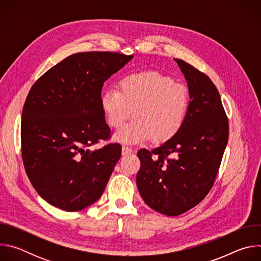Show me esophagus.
<instances>
[{"label":"esophagus","instance_id":"esophagus-1","mask_svg":"<svg viewBox=\"0 0 261 261\" xmlns=\"http://www.w3.org/2000/svg\"><path fill=\"white\" fill-rule=\"evenodd\" d=\"M131 153H133V151L131 150L130 147H128V146H122V155H123V156L129 155V154H131Z\"/></svg>","mask_w":261,"mask_h":261}]
</instances>
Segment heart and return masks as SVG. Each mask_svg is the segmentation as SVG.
<instances>
[{
    "mask_svg": "<svg viewBox=\"0 0 261 261\" xmlns=\"http://www.w3.org/2000/svg\"><path fill=\"white\" fill-rule=\"evenodd\" d=\"M189 102L186 87L156 71L127 74L119 89L109 88L100 97L101 110L110 127L120 128L134 109V121L114 135L116 141L126 144L151 138L156 143L171 139L187 118Z\"/></svg>",
    "mask_w": 261,
    "mask_h": 261,
    "instance_id": "b5f03b06",
    "label": "heart"
}]
</instances>
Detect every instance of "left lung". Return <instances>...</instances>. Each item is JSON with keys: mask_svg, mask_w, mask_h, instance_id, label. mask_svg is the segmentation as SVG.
I'll use <instances>...</instances> for the list:
<instances>
[{"mask_svg": "<svg viewBox=\"0 0 261 261\" xmlns=\"http://www.w3.org/2000/svg\"><path fill=\"white\" fill-rule=\"evenodd\" d=\"M187 82L189 109L180 130L137 156L136 184L143 201L166 216H178L208 193L228 141V120L220 94L205 74L174 59ZM156 156H155L154 155ZM172 155V159H167Z\"/></svg>", "mask_w": 261, "mask_h": 261, "instance_id": "1", "label": "left lung"}]
</instances>
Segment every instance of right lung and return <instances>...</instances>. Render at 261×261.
Segmentation results:
<instances>
[{
	"label": "right lung",
	"mask_w": 261,
	"mask_h": 261,
	"mask_svg": "<svg viewBox=\"0 0 261 261\" xmlns=\"http://www.w3.org/2000/svg\"><path fill=\"white\" fill-rule=\"evenodd\" d=\"M132 58L74 54L31 88L21 115V156L33 187L51 205L76 212L102 195L122 147L89 146L110 135L100 107L103 84Z\"/></svg>",
	"instance_id": "add662e5"
}]
</instances>
